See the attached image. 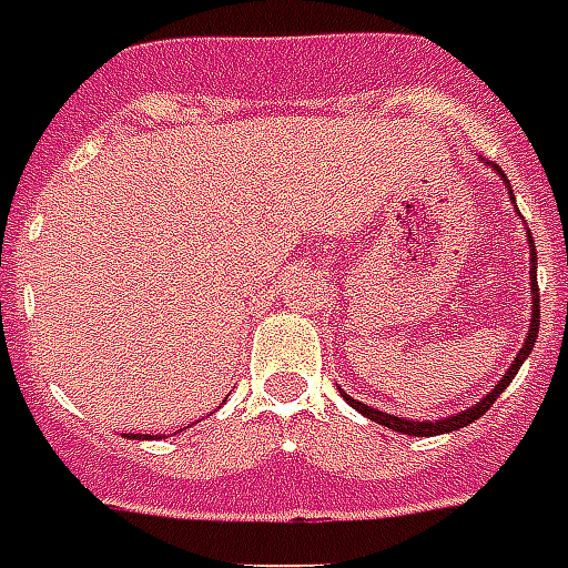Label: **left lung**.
Wrapping results in <instances>:
<instances>
[{"instance_id": "left-lung-1", "label": "left lung", "mask_w": 568, "mask_h": 568, "mask_svg": "<svg viewBox=\"0 0 568 568\" xmlns=\"http://www.w3.org/2000/svg\"><path fill=\"white\" fill-rule=\"evenodd\" d=\"M489 164V162H486ZM493 171H496L501 180H505V174H501V168H496L493 164ZM510 192V183H505ZM510 199H514V192H510ZM517 207V204H514ZM529 235V253H532V272H529V277H532V284H529V300H532V317H529V333H526V339H523V348L517 352V357H514V364L508 367V373L498 379V385L493 388V392H486V397H480V400H474L470 406H465L462 413H453V416H446V419H425V422H416V419H404V416H392V413H382V409H376V406H367L364 400H355L352 394L342 392V397L348 400V404L355 406L361 416H367L369 422H376V425H385V428H392V432H400V434H409V437H434V434H449V432H458V428H465V425H470L474 419H480L489 406L496 404V397L505 388L510 385V379L517 376V369L523 367V361L532 355L535 348V339H538V281H535V272H538V260H535V244H532V232H526Z\"/></svg>"}]
</instances>
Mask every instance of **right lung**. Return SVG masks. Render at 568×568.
Instances as JSON below:
<instances>
[{"label":"right lung","mask_w":568,"mask_h":568,"mask_svg":"<svg viewBox=\"0 0 568 568\" xmlns=\"http://www.w3.org/2000/svg\"><path fill=\"white\" fill-rule=\"evenodd\" d=\"M134 437H136V434H134ZM140 437H143V440H149V437H146V434H140Z\"/></svg>","instance_id":"obj_1"}]
</instances>
